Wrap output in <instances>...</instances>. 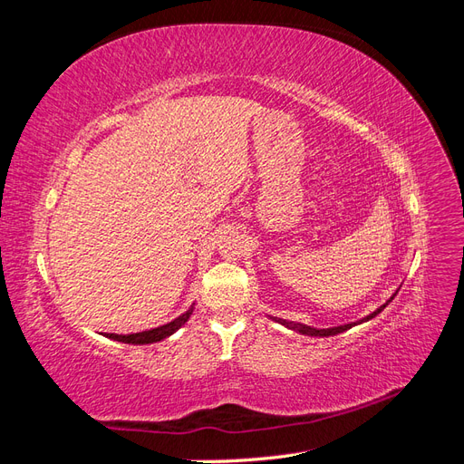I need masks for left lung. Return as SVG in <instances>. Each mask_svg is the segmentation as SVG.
<instances>
[{
    "label": "left lung",
    "mask_w": 464,
    "mask_h": 464,
    "mask_svg": "<svg viewBox=\"0 0 464 464\" xmlns=\"http://www.w3.org/2000/svg\"><path fill=\"white\" fill-rule=\"evenodd\" d=\"M392 298H395V296H392ZM392 298H391V300H392ZM391 300H387V304H389ZM387 304H383L382 307H377V310H375L373 314H370V315H366V317H363V319H360L358 323L370 321V319H372V317H375L377 314H382V312L385 310V307H387ZM271 319L278 321L280 325H285V327H288V329H292V331H296V333H300V334H307V336H333V334L344 333V331H348L350 327L358 325V323H348V325H339V327H329V329H315V327L304 325V323H296V321H286V319H278V317H271Z\"/></svg>",
    "instance_id": "1"
}]
</instances>
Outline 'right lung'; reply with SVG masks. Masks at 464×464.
<instances>
[{
  "mask_svg": "<svg viewBox=\"0 0 464 464\" xmlns=\"http://www.w3.org/2000/svg\"><path fill=\"white\" fill-rule=\"evenodd\" d=\"M193 314V305L186 314H181L179 317H176L174 321L166 323V325H160L157 329H149L143 333H133V334H116V333H106L108 339L111 341H118V343H128V344H152V343H159L162 339H168V336L174 334L184 323L191 317Z\"/></svg>",
  "mask_w": 464,
  "mask_h": 464,
  "instance_id": "add662e5",
  "label": "right lung"
}]
</instances>
